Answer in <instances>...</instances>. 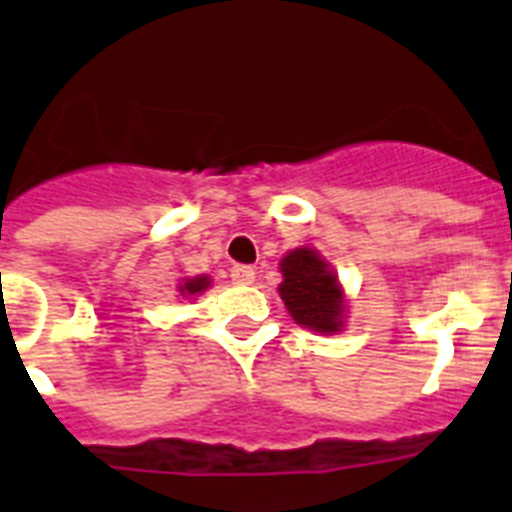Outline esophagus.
<instances>
[{
	"label": "esophagus",
	"instance_id": "1",
	"mask_svg": "<svg viewBox=\"0 0 512 512\" xmlns=\"http://www.w3.org/2000/svg\"><path fill=\"white\" fill-rule=\"evenodd\" d=\"M253 277H256V271H253V266L235 264L233 269H230V279H233L235 284H251Z\"/></svg>",
	"mask_w": 512,
	"mask_h": 512
}]
</instances>
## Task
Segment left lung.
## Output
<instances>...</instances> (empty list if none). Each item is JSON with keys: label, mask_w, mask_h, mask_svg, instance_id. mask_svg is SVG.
<instances>
[{"label": "left lung", "mask_w": 512, "mask_h": 512, "mask_svg": "<svg viewBox=\"0 0 512 512\" xmlns=\"http://www.w3.org/2000/svg\"><path fill=\"white\" fill-rule=\"evenodd\" d=\"M282 274L279 295L292 318L318 333H336L341 328L343 295L330 266L312 248H295L282 259Z\"/></svg>", "instance_id": "obj_1"}]
</instances>
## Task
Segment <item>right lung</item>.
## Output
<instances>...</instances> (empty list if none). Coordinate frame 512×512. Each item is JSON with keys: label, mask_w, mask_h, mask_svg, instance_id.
Listing matches in <instances>:
<instances>
[{"label": "right lung", "mask_w": 512, "mask_h": 512, "mask_svg": "<svg viewBox=\"0 0 512 512\" xmlns=\"http://www.w3.org/2000/svg\"><path fill=\"white\" fill-rule=\"evenodd\" d=\"M210 287V279L207 277H194V279H187V282L179 287V292H182L184 297L187 295H197V292H202V289Z\"/></svg>", "instance_id": "1"}]
</instances>
